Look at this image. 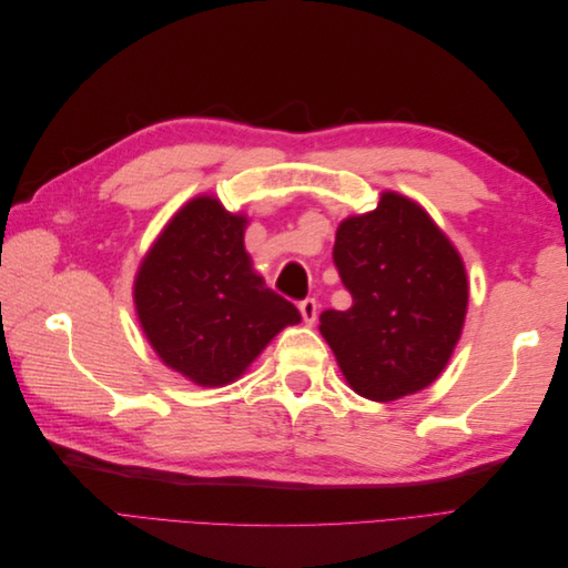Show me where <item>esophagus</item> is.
<instances>
[{"label": "esophagus", "mask_w": 568, "mask_h": 568, "mask_svg": "<svg viewBox=\"0 0 568 568\" xmlns=\"http://www.w3.org/2000/svg\"><path fill=\"white\" fill-rule=\"evenodd\" d=\"M298 311L303 315L305 324H313L317 320V301L315 298H305L298 303Z\"/></svg>", "instance_id": "esophagus-1"}]
</instances>
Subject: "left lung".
Masks as SVG:
<instances>
[{
  "instance_id": "left-lung-1",
  "label": "left lung",
  "mask_w": 568,
  "mask_h": 568,
  "mask_svg": "<svg viewBox=\"0 0 568 568\" xmlns=\"http://www.w3.org/2000/svg\"><path fill=\"white\" fill-rule=\"evenodd\" d=\"M334 265L348 311H324L320 332L346 382L388 403L434 384L457 346L469 286L457 253L428 213L384 192L372 213L343 220Z\"/></svg>"
}]
</instances>
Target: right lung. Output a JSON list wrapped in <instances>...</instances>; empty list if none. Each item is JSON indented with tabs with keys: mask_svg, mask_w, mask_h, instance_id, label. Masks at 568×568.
Listing matches in <instances>:
<instances>
[{
	"mask_svg": "<svg viewBox=\"0 0 568 568\" xmlns=\"http://www.w3.org/2000/svg\"><path fill=\"white\" fill-rule=\"evenodd\" d=\"M248 220L196 196L168 222L134 280V307L163 363L199 386L239 379L301 313L253 272Z\"/></svg>",
	"mask_w": 568,
	"mask_h": 568,
	"instance_id": "right-lung-1",
	"label": "right lung"
}]
</instances>
